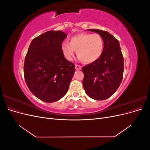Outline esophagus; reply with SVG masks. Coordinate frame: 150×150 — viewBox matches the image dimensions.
<instances>
[{
  "mask_svg": "<svg viewBox=\"0 0 150 150\" xmlns=\"http://www.w3.org/2000/svg\"><path fill=\"white\" fill-rule=\"evenodd\" d=\"M75 67H76V69L77 71H80V70L81 69V68H82V67H81V66L77 65V64L75 65Z\"/></svg>",
  "mask_w": 150,
  "mask_h": 150,
  "instance_id": "obj_1",
  "label": "esophagus"
}]
</instances>
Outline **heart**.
I'll return each instance as SVG.
<instances>
[{
  "mask_svg": "<svg viewBox=\"0 0 150 150\" xmlns=\"http://www.w3.org/2000/svg\"><path fill=\"white\" fill-rule=\"evenodd\" d=\"M61 49L66 60L73 59L75 50H77L79 59L89 64L101 57L104 49V40L98 34L81 33L71 37L69 42H63Z\"/></svg>",
  "mask_w": 150,
  "mask_h": 150,
  "instance_id": "obj_1",
  "label": "heart"
}]
</instances>
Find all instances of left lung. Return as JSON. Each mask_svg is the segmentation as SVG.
Here are the masks:
<instances>
[{
  "instance_id": "1",
  "label": "left lung",
  "mask_w": 150,
  "mask_h": 150,
  "mask_svg": "<svg viewBox=\"0 0 150 150\" xmlns=\"http://www.w3.org/2000/svg\"><path fill=\"white\" fill-rule=\"evenodd\" d=\"M100 35L104 40V49L98 60L83 67V84L86 94L94 100H104L118 89L124 71L123 56L120 45L108 32L88 29Z\"/></svg>"
}]
</instances>
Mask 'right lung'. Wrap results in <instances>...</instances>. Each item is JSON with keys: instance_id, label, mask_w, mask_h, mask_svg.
Wrapping results in <instances>:
<instances>
[{"instance_id": "1", "label": "right lung", "mask_w": 150, "mask_h": 150, "mask_svg": "<svg viewBox=\"0 0 150 150\" xmlns=\"http://www.w3.org/2000/svg\"><path fill=\"white\" fill-rule=\"evenodd\" d=\"M67 34L50 30L32 40L25 58V83L34 96L53 103L65 96L75 72V66L66 59L61 46Z\"/></svg>"}]
</instances>
